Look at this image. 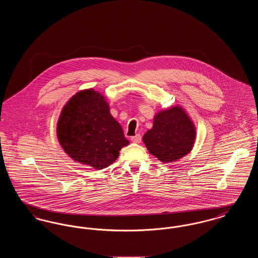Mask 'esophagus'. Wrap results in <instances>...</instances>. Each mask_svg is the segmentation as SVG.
<instances>
[{
  "mask_svg": "<svg viewBox=\"0 0 258 258\" xmlns=\"http://www.w3.org/2000/svg\"><path fill=\"white\" fill-rule=\"evenodd\" d=\"M131 140L134 142V143H140L141 142V135H136L135 136H133L131 138Z\"/></svg>",
  "mask_w": 258,
  "mask_h": 258,
  "instance_id": "obj_1",
  "label": "esophagus"
}]
</instances>
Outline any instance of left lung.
Here are the masks:
<instances>
[{"mask_svg": "<svg viewBox=\"0 0 258 258\" xmlns=\"http://www.w3.org/2000/svg\"><path fill=\"white\" fill-rule=\"evenodd\" d=\"M196 135V126L184 109L174 106L155 116L153 127L143 136V142L159 160L172 162L191 151Z\"/></svg>", "mask_w": 258, "mask_h": 258, "instance_id": "8db88e82", "label": "left lung"}]
</instances>
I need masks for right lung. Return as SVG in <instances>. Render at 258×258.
<instances>
[{
    "instance_id": "add662e5",
    "label": "right lung",
    "mask_w": 258,
    "mask_h": 258,
    "mask_svg": "<svg viewBox=\"0 0 258 258\" xmlns=\"http://www.w3.org/2000/svg\"><path fill=\"white\" fill-rule=\"evenodd\" d=\"M57 136L72 159L95 169L109 166L128 144L105 98L93 89L77 93L63 106Z\"/></svg>"
}]
</instances>
